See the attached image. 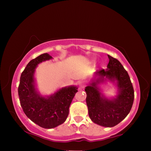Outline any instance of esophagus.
I'll return each instance as SVG.
<instances>
[{
	"label": "esophagus",
	"instance_id": "obj_1",
	"mask_svg": "<svg viewBox=\"0 0 151 151\" xmlns=\"http://www.w3.org/2000/svg\"><path fill=\"white\" fill-rule=\"evenodd\" d=\"M85 83L84 82H80V83H79V88H80V89H83L84 88H85Z\"/></svg>",
	"mask_w": 151,
	"mask_h": 151
}]
</instances>
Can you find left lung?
<instances>
[{"label": "left lung", "instance_id": "8db88e82", "mask_svg": "<svg viewBox=\"0 0 151 151\" xmlns=\"http://www.w3.org/2000/svg\"><path fill=\"white\" fill-rule=\"evenodd\" d=\"M106 70L94 73L85 91L88 115L95 124L104 127L116 126L131 111L134 101V89L127 70L119 61L108 55ZM110 81L116 86L117 95L108 98L101 93L98 85Z\"/></svg>", "mask_w": 151, "mask_h": 151}]
</instances>
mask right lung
Here are the masks:
<instances>
[{
  "instance_id": "right-lung-1",
  "label": "right lung",
  "mask_w": 151,
  "mask_h": 151,
  "mask_svg": "<svg viewBox=\"0 0 151 151\" xmlns=\"http://www.w3.org/2000/svg\"><path fill=\"white\" fill-rule=\"evenodd\" d=\"M52 58L48 53H44L30 60L21 74L18 88L20 105L25 114L45 129H52L65 122L71 102L78 92V87L74 85L62 87L46 96L37 90L36 68L40 63Z\"/></svg>"
}]
</instances>
